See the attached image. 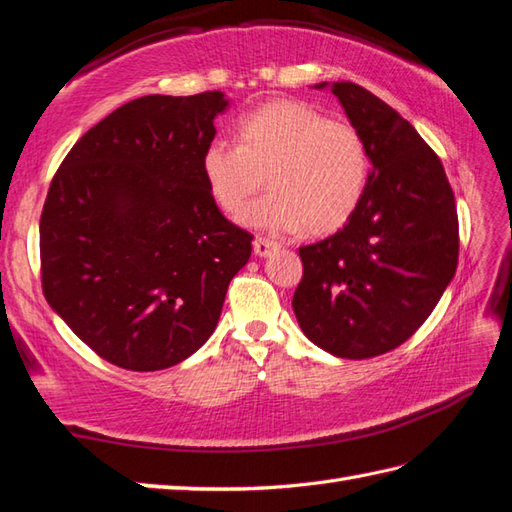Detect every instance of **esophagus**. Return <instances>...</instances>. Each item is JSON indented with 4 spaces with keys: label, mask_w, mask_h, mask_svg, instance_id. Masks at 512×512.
Here are the masks:
<instances>
[{
    "label": "esophagus",
    "mask_w": 512,
    "mask_h": 512,
    "mask_svg": "<svg viewBox=\"0 0 512 512\" xmlns=\"http://www.w3.org/2000/svg\"><path fill=\"white\" fill-rule=\"evenodd\" d=\"M276 247L278 245L274 241H269V238H263V236H256L254 238V254L256 256H269Z\"/></svg>",
    "instance_id": "esophagus-1"
}]
</instances>
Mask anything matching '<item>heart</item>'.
Here are the masks:
<instances>
[{"label":"heart","mask_w":512,"mask_h":512,"mask_svg":"<svg viewBox=\"0 0 512 512\" xmlns=\"http://www.w3.org/2000/svg\"><path fill=\"white\" fill-rule=\"evenodd\" d=\"M238 144L212 140L201 155V175L225 214H241L262 187L243 223L269 232L326 234L346 223L363 195L370 157L363 135L346 120H328L302 100H274L236 127Z\"/></svg>","instance_id":"b5f03b06"}]
</instances>
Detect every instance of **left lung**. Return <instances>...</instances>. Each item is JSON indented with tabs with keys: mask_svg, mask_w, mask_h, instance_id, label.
I'll return each mask as SVG.
<instances>
[{
	"mask_svg": "<svg viewBox=\"0 0 512 512\" xmlns=\"http://www.w3.org/2000/svg\"><path fill=\"white\" fill-rule=\"evenodd\" d=\"M331 92L372 170L342 230L300 247L293 313L315 346L370 359L407 342L445 293L458 267V210L440 157L399 111L348 81Z\"/></svg>",
	"mask_w": 512,
	"mask_h": 512,
	"instance_id": "1",
	"label": "left lung"
}]
</instances>
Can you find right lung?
<instances>
[{
  "label": "right lung",
  "instance_id": "1",
  "mask_svg": "<svg viewBox=\"0 0 512 512\" xmlns=\"http://www.w3.org/2000/svg\"><path fill=\"white\" fill-rule=\"evenodd\" d=\"M221 92L142 96L89 129L56 170L39 223L41 287L98 357L175 366L217 328L252 234L201 175Z\"/></svg>",
  "mask_w": 512,
  "mask_h": 512
}]
</instances>
